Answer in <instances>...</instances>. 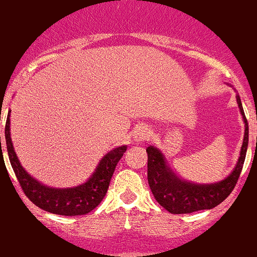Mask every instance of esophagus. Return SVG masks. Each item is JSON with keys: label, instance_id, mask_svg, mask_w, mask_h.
<instances>
[{"label": "esophagus", "instance_id": "obj_1", "mask_svg": "<svg viewBox=\"0 0 257 257\" xmlns=\"http://www.w3.org/2000/svg\"><path fill=\"white\" fill-rule=\"evenodd\" d=\"M150 137H151V129L146 125H139L137 126V129L133 132V139H134V141L137 144L149 140Z\"/></svg>", "mask_w": 257, "mask_h": 257}]
</instances>
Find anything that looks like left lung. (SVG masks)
I'll return each instance as SVG.
<instances>
[{
  "mask_svg": "<svg viewBox=\"0 0 257 257\" xmlns=\"http://www.w3.org/2000/svg\"><path fill=\"white\" fill-rule=\"evenodd\" d=\"M237 104L245 126L243 144L237 164L231 174L221 181L214 184H194L192 181L181 179L169 167L166 156L161 150L153 145L147 147V179L150 188L156 200L169 213L190 214L204 209H213L222 203L233 191L239 179L249 143V125L238 94Z\"/></svg>",
  "mask_w": 257,
  "mask_h": 257,
  "instance_id": "1",
  "label": "left lung"
}]
</instances>
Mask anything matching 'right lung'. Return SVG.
Segmentation results:
<instances>
[{
    "mask_svg": "<svg viewBox=\"0 0 257 257\" xmlns=\"http://www.w3.org/2000/svg\"><path fill=\"white\" fill-rule=\"evenodd\" d=\"M5 137L11 166L26 197L38 208L48 213L64 215V216L85 215L100 204L107 192L117 163L123 157V153L126 151L125 145L111 150L100 159L96 169L83 184L73 187L57 188L49 187L40 182L26 172L20 164L11 138V110L8 111L7 122H6Z\"/></svg>",
    "mask_w": 257,
    "mask_h": 257,
    "instance_id": "1",
    "label": "right lung"
}]
</instances>
